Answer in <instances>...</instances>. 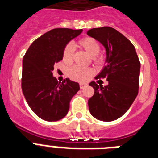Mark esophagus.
Listing matches in <instances>:
<instances>
[{
    "label": "esophagus",
    "instance_id": "esophagus-1",
    "mask_svg": "<svg viewBox=\"0 0 158 158\" xmlns=\"http://www.w3.org/2000/svg\"><path fill=\"white\" fill-rule=\"evenodd\" d=\"M85 86H86V84H85V83H81V84H80L81 89H84Z\"/></svg>",
    "mask_w": 158,
    "mask_h": 158
}]
</instances>
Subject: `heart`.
<instances>
[{"label":"heart","instance_id":"b5f03b06","mask_svg":"<svg viewBox=\"0 0 158 158\" xmlns=\"http://www.w3.org/2000/svg\"><path fill=\"white\" fill-rule=\"evenodd\" d=\"M78 45L82 48L87 54L91 57H94V61L97 64L103 61V57L99 56L98 54L100 51V45L99 41L92 37H85L79 41ZM73 49L71 45H67L63 51V60L65 64H69L73 62ZM93 75V70L90 69H84L81 67L75 66L69 71V76L73 80L79 81H85Z\"/></svg>","mask_w":158,"mask_h":158}]
</instances>
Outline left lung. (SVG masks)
I'll return each mask as SVG.
<instances>
[{
    "mask_svg": "<svg viewBox=\"0 0 158 158\" xmlns=\"http://www.w3.org/2000/svg\"><path fill=\"white\" fill-rule=\"evenodd\" d=\"M87 35L105 48V66L96 78H107L108 82L104 86L89 83L94 89L88 100L89 113L99 121H115L127 113L138 94L140 63L133 44L116 29L92 28Z\"/></svg>",
    "mask_w": 158,
    "mask_h": 158,
    "instance_id": "left-lung-1",
    "label": "left lung"
}]
</instances>
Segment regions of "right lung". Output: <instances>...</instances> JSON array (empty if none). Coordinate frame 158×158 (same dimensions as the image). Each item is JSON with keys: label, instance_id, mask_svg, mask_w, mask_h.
Returning <instances> with one entry per match:
<instances>
[{"label": "right lung", "instance_id": "add662e5", "mask_svg": "<svg viewBox=\"0 0 158 158\" xmlns=\"http://www.w3.org/2000/svg\"><path fill=\"white\" fill-rule=\"evenodd\" d=\"M82 29L55 28L31 43L23 59L22 90L29 107L42 120L56 122L69 112L72 98L80 89L77 82L66 78L59 82L54 65L63 59V51Z\"/></svg>", "mask_w": 158, "mask_h": 158}]
</instances>
